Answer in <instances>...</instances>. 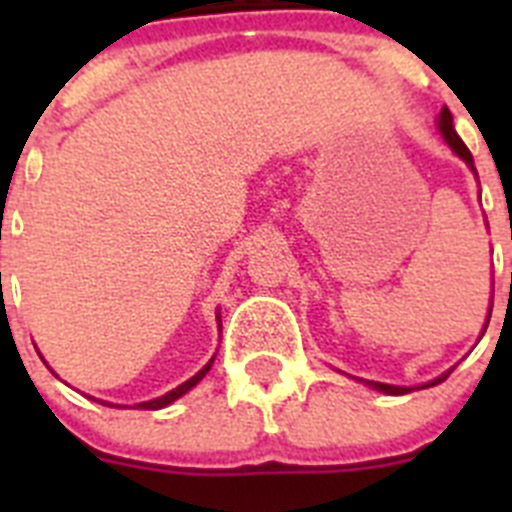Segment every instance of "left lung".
<instances>
[{"label":"left lung","mask_w":512,"mask_h":512,"mask_svg":"<svg viewBox=\"0 0 512 512\" xmlns=\"http://www.w3.org/2000/svg\"><path fill=\"white\" fill-rule=\"evenodd\" d=\"M438 133H441L443 140H446V143H449V146L454 148L456 156H459L461 161H464V164H467L469 169L474 171V158H472V153H469V148L464 146V140H461L459 135H456V130H454V117H451V112L446 110V107H443L441 115H438ZM474 174H477V171H474ZM490 312H492V310H490ZM490 312H487V323H490ZM449 374H451V372L441 374V377L433 379V382H428V384H423V387H433V384H441L443 379L449 377ZM366 384H369L372 390L384 392V395H408V392H413V387H395V384H382V382H366Z\"/></svg>","instance_id":"obj_1"}]
</instances>
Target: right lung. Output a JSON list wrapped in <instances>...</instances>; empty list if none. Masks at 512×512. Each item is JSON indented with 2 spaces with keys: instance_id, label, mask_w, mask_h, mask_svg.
<instances>
[{
  "instance_id": "1",
  "label": "right lung",
  "mask_w": 512,
  "mask_h": 512,
  "mask_svg": "<svg viewBox=\"0 0 512 512\" xmlns=\"http://www.w3.org/2000/svg\"><path fill=\"white\" fill-rule=\"evenodd\" d=\"M217 318H220V315H217ZM212 361H215V356H212L210 361H207L205 366H202L200 372L194 374L192 379H187V382L184 384H179V387H176V390H171V392H166V395H161V397H156V400H148V402H140L138 408H146V410H161V408H166V405H171V402L174 400H179V397L182 395H187L189 390H192L194 384H200L202 382V377H205L207 372H210V366H212Z\"/></svg>"
}]
</instances>
